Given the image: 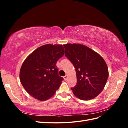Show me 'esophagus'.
I'll use <instances>...</instances> for the list:
<instances>
[{
    "label": "esophagus",
    "mask_w": 128,
    "mask_h": 128,
    "mask_svg": "<svg viewBox=\"0 0 128 128\" xmlns=\"http://www.w3.org/2000/svg\"><path fill=\"white\" fill-rule=\"evenodd\" d=\"M67 78H68L67 75H66L64 77V80H67Z\"/></svg>",
    "instance_id": "34e87169"
}]
</instances>
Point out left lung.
<instances>
[{
    "instance_id": "left-lung-1",
    "label": "left lung",
    "mask_w": 128,
    "mask_h": 128,
    "mask_svg": "<svg viewBox=\"0 0 128 128\" xmlns=\"http://www.w3.org/2000/svg\"><path fill=\"white\" fill-rule=\"evenodd\" d=\"M65 56L74 66L76 86L71 88L74 94L82 100L98 96L106 84L108 69L106 62L98 53L80 44L64 45Z\"/></svg>"
}]
</instances>
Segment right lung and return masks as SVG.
Wrapping results in <instances>:
<instances>
[{
    "label": "right lung",
    "mask_w": 128,
    "mask_h": 128,
    "mask_svg": "<svg viewBox=\"0 0 128 128\" xmlns=\"http://www.w3.org/2000/svg\"><path fill=\"white\" fill-rule=\"evenodd\" d=\"M64 53L62 45L46 44L26 58L20 69V80L31 96L45 101L55 94L64 80L58 75L56 64Z\"/></svg>",
    "instance_id": "right-lung-1"
}]
</instances>
